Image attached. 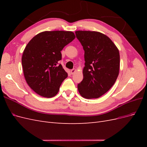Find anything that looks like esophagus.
<instances>
[{"instance_id": "34e87169", "label": "esophagus", "mask_w": 147, "mask_h": 147, "mask_svg": "<svg viewBox=\"0 0 147 147\" xmlns=\"http://www.w3.org/2000/svg\"><path fill=\"white\" fill-rule=\"evenodd\" d=\"M75 72H76V70H75V69H72V70H70V73H71V74H72V75H73Z\"/></svg>"}]
</instances>
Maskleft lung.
Wrapping results in <instances>:
<instances>
[{
	"label": "left lung",
	"instance_id": "8db88e82",
	"mask_svg": "<svg viewBox=\"0 0 147 147\" xmlns=\"http://www.w3.org/2000/svg\"><path fill=\"white\" fill-rule=\"evenodd\" d=\"M77 38L84 51L83 79L78 84L80 95L96 99L112 87L119 71L118 48L106 35L96 31L78 30Z\"/></svg>",
	"mask_w": 147,
	"mask_h": 147
}]
</instances>
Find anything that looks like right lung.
<instances>
[{
    "mask_svg": "<svg viewBox=\"0 0 147 147\" xmlns=\"http://www.w3.org/2000/svg\"><path fill=\"white\" fill-rule=\"evenodd\" d=\"M75 38L71 31H44L26 45L22 56L24 76L32 90L42 97L56 96L68 75L59 61L61 51Z\"/></svg>",
    "mask_w": 147,
    "mask_h": 147,
    "instance_id": "1",
    "label": "right lung"
}]
</instances>
